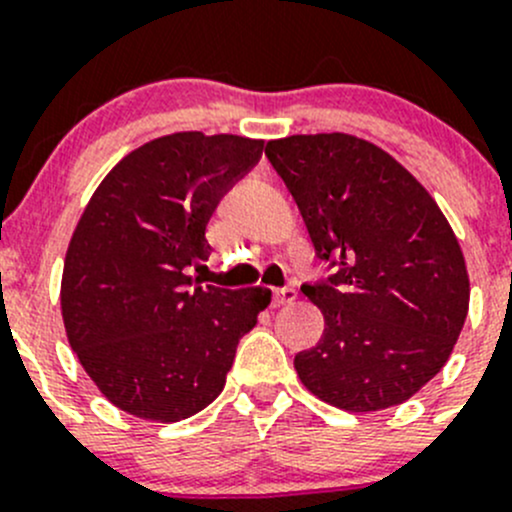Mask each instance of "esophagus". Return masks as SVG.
<instances>
[{
  "label": "esophagus",
  "mask_w": 512,
  "mask_h": 512,
  "mask_svg": "<svg viewBox=\"0 0 512 512\" xmlns=\"http://www.w3.org/2000/svg\"><path fill=\"white\" fill-rule=\"evenodd\" d=\"M295 297H297L295 287H277V290L272 292V305L275 307L290 305V302H295Z\"/></svg>",
  "instance_id": "esophagus-1"
}]
</instances>
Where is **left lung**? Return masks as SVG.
Instances as JSON below:
<instances>
[{
  "instance_id": "left-lung-1",
  "label": "left lung",
  "mask_w": 512,
  "mask_h": 512,
  "mask_svg": "<svg viewBox=\"0 0 512 512\" xmlns=\"http://www.w3.org/2000/svg\"><path fill=\"white\" fill-rule=\"evenodd\" d=\"M265 155L295 197L325 280L302 292L325 332L295 355L302 385L352 413L413 398L448 362L470 302L465 257L423 185L360 137L292 135Z\"/></svg>"
}]
</instances>
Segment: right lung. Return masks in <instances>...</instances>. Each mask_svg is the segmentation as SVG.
I'll return each instance as SVG.
<instances>
[{"label":"right lung","mask_w":512,"mask_h":512,"mask_svg":"<svg viewBox=\"0 0 512 512\" xmlns=\"http://www.w3.org/2000/svg\"><path fill=\"white\" fill-rule=\"evenodd\" d=\"M262 140L177 132L102 180L69 242L62 317L79 362L124 413L177 423L225 388L270 290L202 287L207 222L260 162Z\"/></svg>","instance_id":"right-lung-1"}]
</instances>
